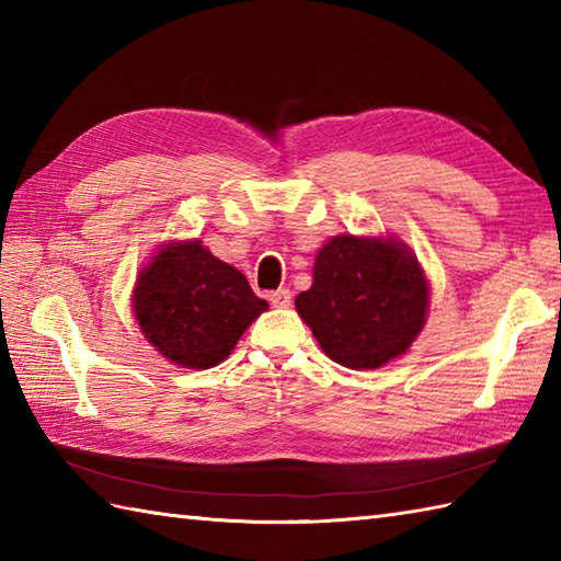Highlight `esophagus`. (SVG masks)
<instances>
[{"label": "esophagus", "instance_id": "esophagus-1", "mask_svg": "<svg viewBox=\"0 0 561 561\" xmlns=\"http://www.w3.org/2000/svg\"><path fill=\"white\" fill-rule=\"evenodd\" d=\"M270 304L272 306H277V308H287L289 304H291V291L289 289H277V291H272L270 296Z\"/></svg>", "mask_w": 561, "mask_h": 561}]
</instances>
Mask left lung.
I'll return each mask as SVG.
<instances>
[{"label":"left lung","mask_w":561,"mask_h":561,"mask_svg":"<svg viewBox=\"0 0 561 561\" xmlns=\"http://www.w3.org/2000/svg\"><path fill=\"white\" fill-rule=\"evenodd\" d=\"M296 311L332 362L378 368L422 332L428 282L400 238L342 233L318 250L313 284L296 296Z\"/></svg>","instance_id":"obj_1"}]
</instances>
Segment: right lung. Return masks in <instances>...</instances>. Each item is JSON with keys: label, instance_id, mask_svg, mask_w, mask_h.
Returning <instances> with one entry per match:
<instances>
[{"label": "right lung", "instance_id": "1", "mask_svg": "<svg viewBox=\"0 0 561 561\" xmlns=\"http://www.w3.org/2000/svg\"><path fill=\"white\" fill-rule=\"evenodd\" d=\"M133 308L147 342L165 359L183 368H211L267 311V301L202 241H181L159 248L139 272Z\"/></svg>", "mask_w": 561, "mask_h": 561}]
</instances>
